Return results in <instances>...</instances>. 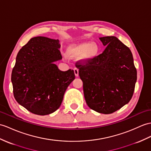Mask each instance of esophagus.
<instances>
[{
  "label": "esophagus",
  "mask_w": 151,
  "mask_h": 151,
  "mask_svg": "<svg viewBox=\"0 0 151 151\" xmlns=\"http://www.w3.org/2000/svg\"><path fill=\"white\" fill-rule=\"evenodd\" d=\"M73 71H74V73L76 77H78L79 76V70L77 68H73Z\"/></svg>",
  "instance_id": "esophagus-1"
}]
</instances>
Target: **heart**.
<instances>
[{
    "mask_svg": "<svg viewBox=\"0 0 151 151\" xmlns=\"http://www.w3.org/2000/svg\"><path fill=\"white\" fill-rule=\"evenodd\" d=\"M99 47L95 42L72 44L66 50V56L70 59L79 58L82 63H86L92 61L97 56Z\"/></svg>",
    "mask_w": 151,
    "mask_h": 151,
    "instance_id": "heart-1",
    "label": "heart"
}]
</instances>
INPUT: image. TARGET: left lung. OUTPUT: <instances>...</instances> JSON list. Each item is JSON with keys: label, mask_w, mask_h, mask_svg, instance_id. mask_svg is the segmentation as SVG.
I'll list each match as a JSON object with an SVG mask.
<instances>
[{"label": "left lung", "mask_w": 151, "mask_h": 151, "mask_svg": "<svg viewBox=\"0 0 151 151\" xmlns=\"http://www.w3.org/2000/svg\"><path fill=\"white\" fill-rule=\"evenodd\" d=\"M106 49L92 61L78 64L88 107L110 114L130 101L137 79L133 54L115 36L99 38Z\"/></svg>", "instance_id": "1"}]
</instances>
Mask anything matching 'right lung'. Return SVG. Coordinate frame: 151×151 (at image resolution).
<instances>
[{"label": "right lung", "mask_w": 151, "mask_h": 151, "mask_svg": "<svg viewBox=\"0 0 151 151\" xmlns=\"http://www.w3.org/2000/svg\"><path fill=\"white\" fill-rule=\"evenodd\" d=\"M60 41L43 36L32 38L18 52L12 70L13 95L18 104L39 115L60 107L66 90L75 79L74 72L61 71Z\"/></svg>", "instance_id": "obj_1"}]
</instances>
